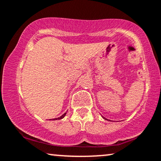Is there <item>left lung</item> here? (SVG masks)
I'll list each match as a JSON object with an SVG mask.
<instances>
[{
  "label": "left lung",
  "instance_id": "obj_1",
  "mask_svg": "<svg viewBox=\"0 0 161 161\" xmlns=\"http://www.w3.org/2000/svg\"><path fill=\"white\" fill-rule=\"evenodd\" d=\"M103 119H105V120H107V119H106L105 118H103Z\"/></svg>",
  "mask_w": 161,
  "mask_h": 161
}]
</instances>
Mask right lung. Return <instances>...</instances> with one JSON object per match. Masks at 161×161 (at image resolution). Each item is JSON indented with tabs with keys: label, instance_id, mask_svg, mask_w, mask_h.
I'll return each mask as SVG.
<instances>
[{
	"label": "right lung",
	"instance_id": "right-lung-1",
	"mask_svg": "<svg viewBox=\"0 0 161 161\" xmlns=\"http://www.w3.org/2000/svg\"><path fill=\"white\" fill-rule=\"evenodd\" d=\"M66 113H64V114H63V115H61L60 117V118H55V119H53V120H60V119H62V118H64V117H65V115H66ZM50 120H51V119H50Z\"/></svg>",
	"mask_w": 161,
	"mask_h": 161
}]
</instances>
